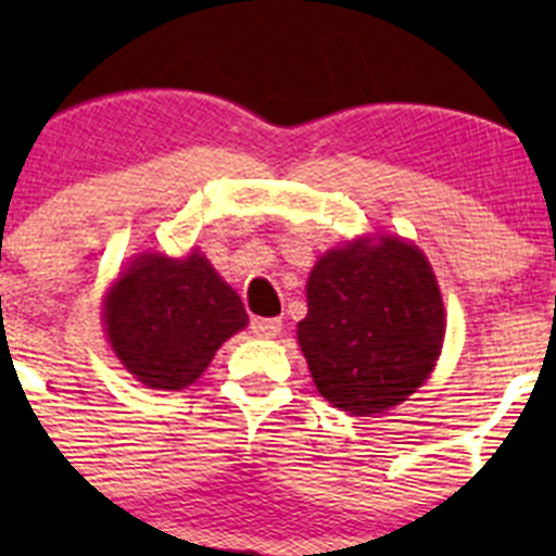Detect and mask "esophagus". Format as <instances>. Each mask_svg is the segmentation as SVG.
<instances>
[{"instance_id":"34e87169","label":"esophagus","mask_w":556,"mask_h":556,"mask_svg":"<svg viewBox=\"0 0 556 556\" xmlns=\"http://www.w3.org/2000/svg\"><path fill=\"white\" fill-rule=\"evenodd\" d=\"M250 328H252V333L261 336V339H271V336H277L279 330H282V319L279 317H252Z\"/></svg>"}]
</instances>
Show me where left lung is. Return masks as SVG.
<instances>
[{
	"label": "left lung",
	"mask_w": 556,
	"mask_h": 556,
	"mask_svg": "<svg viewBox=\"0 0 556 556\" xmlns=\"http://www.w3.org/2000/svg\"><path fill=\"white\" fill-rule=\"evenodd\" d=\"M299 344L325 401L371 417L406 401L444 344V301L422 252L401 239L325 252L312 268Z\"/></svg>",
	"instance_id": "left-lung-1"
}]
</instances>
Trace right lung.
I'll return each instance as SVG.
<instances>
[{"label":"right lung","mask_w":556,"mask_h":556,"mask_svg":"<svg viewBox=\"0 0 556 556\" xmlns=\"http://www.w3.org/2000/svg\"><path fill=\"white\" fill-rule=\"evenodd\" d=\"M110 344L153 390H182L204 374L217 346L247 325L242 299L204 255H142L104 304Z\"/></svg>","instance_id":"add662e5"}]
</instances>
